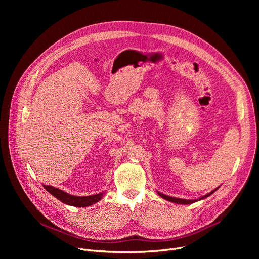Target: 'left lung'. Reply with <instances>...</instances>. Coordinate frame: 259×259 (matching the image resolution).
Here are the masks:
<instances>
[{
	"label": "left lung",
	"instance_id": "left-lung-1",
	"mask_svg": "<svg viewBox=\"0 0 259 259\" xmlns=\"http://www.w3.org/2000/svg\"><path fill=\"white\" fill-rule=\"evenodd\" d=\"M216 190H217V188L214 189L213 191H211V192L208 193L207 195L202 196V197H200V198H198V199H182V198H175V197H172V196H168V195H165V194H162V193H160V192H157V193H158L159 196H161L164 199H167V200H169V201H171V202L181 203V205H189V203H193V202H195V201H197V200H200V199H203V198H206V197L210 196L211 194H213V193L216 191Z\"/></svg>",
	"mask_w": 259,
	"mask_h": 259
}]
</instances>
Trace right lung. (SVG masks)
Wrapping results in <instances>:
<instances>
[{"instance_id": "add662e5", "label": "right lung", "mask_w": 259, "mask_h": 259, "mask_svg": "<svg viewBox=\"0 0 259 259\" xmlns=\"http://www.w3.org/2000/svg\"><path fill=\"white\" fill-rule=\"evenodd\" d=\"M43 186L51 195H53L54 197L58 198L62 202L66 203V205L73 206V207H80V208L89 207V206L93 205V203L101 200L104 195V193L102 192L99 194L89 195V196H74L71 194H68V193L62 191L61 189L54 188L52 186H46V185H43Z\"/></svg>"}]
</instances>
